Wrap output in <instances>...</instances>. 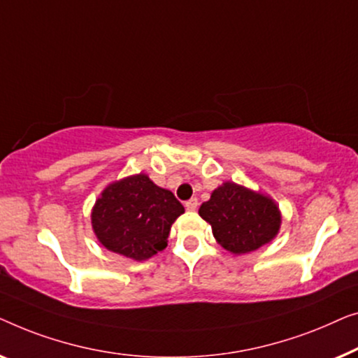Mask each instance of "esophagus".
<instances>
[{"mask_svg": "<svg viewBox=\"0 0 358 358\" xmlns=\"http://www.w3.org/2000/svg\"><path fill=\"white\" fill-rule=\"evenodd\" d=\"M198 206H199V203H198V199H196V198H191L185 203V208L188 210H196V209H198Z\"/></svg>", "mask_w": 358, "mask_h": 358, "instance_id": "obj_1", "label": "esophagus"}]
</instances>
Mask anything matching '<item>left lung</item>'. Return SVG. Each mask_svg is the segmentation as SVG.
Returning a JSON list of instances; mask_svg holds the SVG:
<instances>
[{"label":"left lung","instance_id":"1","mask_svg":"<svg viewBox=\"0 0 358 358\" xmlns=\"http://www.w3.org/2000/svg\"><path fill=\"white\" fill-rule=\"evenodd\" d=\"M199 215L210 224L217 243L234 255L271 243L282 224L280 209L271 196L234 181L217 186L201 204Z\"/></svg>","mask_w":358,"mask_h":358}]
</instances>
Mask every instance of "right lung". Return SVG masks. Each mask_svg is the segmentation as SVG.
<instances>
[{
  "label": "right lung",
  "mask_w": 358,
  "mask_h": 358,
  "mask_svg": "<svg viewBox=\"0 0 358 358\" xmlns=\"http://www.w3.org/2000/svg\"><path fill=\"white\" fill-rule=\"evenodd\" d=\"M183 213L172 191L141 172L110 183L95 201L90 220L108 251L145 261L167 246L170 229Z\"/></svg>",
  "instance_id": "1"
}]
</instances>
